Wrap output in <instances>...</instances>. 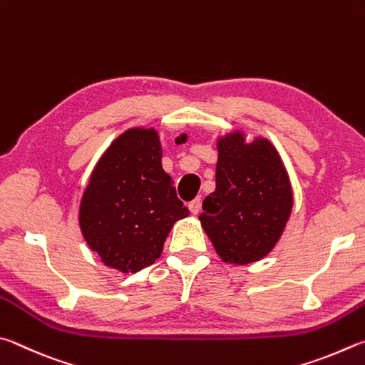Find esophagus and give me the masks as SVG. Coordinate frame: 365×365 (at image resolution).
I'll return each instance as SVG.
<instances>
[{
    "label": "esophagus",
    "mask_w": 365,
    "mask_h": 365,
    "mask_svg": "<svg viewBox=\"0 0 365 365\" xmlns=\"http://www.w3.org/2000/svg\"><path fill=\"white\" fill-rule=\"evenodd\" d=\"M200 205H202L200 197H195L192 202H189V208H190V212H192L194 215H197V213L200 212Z\"/></svg>",
    "instance_id": "34e87169"
}]
</instances>
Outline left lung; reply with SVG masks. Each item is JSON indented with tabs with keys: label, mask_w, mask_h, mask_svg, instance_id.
Returning a JSON list of instances; mask_svg holds the SVG:
<instances>
[{
	"label": "left lung",
	"mask_w": 365,
	"mask_h": 365,
	"mask_svg": "<svg viewBox=\"0 0 365 365\" xmlns=\"http://www.w3.org/2000/svg\"><path fill=\"white\" fill-rule=\"evenodd\" d=\"M292 205L289 176L269 140L247 144L242 133L220 139L216 189L203 200L199 220L222 259L247 264L266 257Z\"/></svg>",
	"instance_id": "8db88e82"
}]
</instances>
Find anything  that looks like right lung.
I'll return each mask as SVG.
<instances>
[{
  "label": "right lung",
  "instance_id": "obj_1",
  "mask_svg": "<svg viewBox=\"0 0 365 365\" xmlns=\"http://www.w3.org/2000/svg\"><path fill=\"white\" fill-rule=\"evenodd\" d=\"M187 215L162 168L157 133L130 130L94 168L83 194L80 226L107 266L138 272L160 257L173 225Z\"/></svg>",
  "mask_w": 365,
  "mask_h": 365
}]
</instances>
